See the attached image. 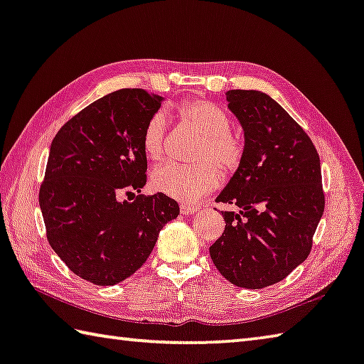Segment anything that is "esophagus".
<instances>
[{
    "label": "esophagus",
    "mask_w": 364,
    "mask_h": 364,
    "mask_svg": "<svg viewBox=\"0 0 364 364\" xmlns=\"http://www.w3.org/2000/svg\"><path fill=\"white\" fill-rule=\"evenodd\" d=\"M180 210H181L183 215H193V213H197V211H199V208H197V207H193V205H186V203L181 205Z\"/></svg>",
    "instance_id": "esophagus-1"
}]
</instances>
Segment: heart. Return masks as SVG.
Segmentation results:
<instances>
[{"label": "heart", "mask_w": 364, "mask_h": 364, "mask_svg": "<svg viewBox=\"0 0 364 364\" xmlns=\"http://www.w3.org/2000/svg\"><path fill=\"white\" fill-rule=\"evenodd\" d=\"M183 122L189 124L202 135L197 149L194 167L176 162H164L151 175V184L157 191L173 199L197 200L218 188L220 173L234 175L245 159V143L232 129L230 116L221 107L208 100H186L176 107ZM167 117L162 111L156 113L144 124L141 146L149 159L159 161L165 151ZM216 164L220 171L218 172Z\"/></svg>", "instance_id": "1"}]
</instances>
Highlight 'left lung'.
<instances>
[{"mask_svg":"<svg viewBox=\"0 0 364 364\" xmlns=\"http://www.w3.org/2000/svg\"><path fill=\"white\" fill-rule=\"evenodd\" d=\"M245 135V159L216 202L226 228L210 247L224 279L247 289L279 283L307 259L325 210L320 157L312 140L274 98L228 90Z\"/></svg>","mask_w":364,"mask_h":364,"instance_id":"obj_1","label":"left lung"}]
</instances>
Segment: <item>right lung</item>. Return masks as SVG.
I'll list each match as a JSON object with an SVG mask.
<instances>
[{"label":"right lung","instance_id":"right-lung-1","mask_svg":"<svg viewBox=\"0 0 364 364\" xmlns=\"http://www.w3.org/2000/svg\"><path fill=\"white\" fill-rule=\"evenodd\" d=\"M164 98L121 89L73 116L50 144L39 207L52 250L73 274L100 287L135 274L161 229L180 215L168 196L138 194L146 184L144 124Z\"/></svg>","mask_w":364,"mask_h":364}]
</instances>
